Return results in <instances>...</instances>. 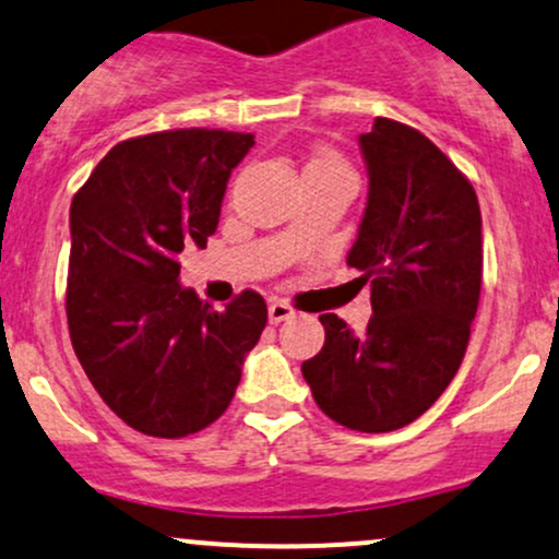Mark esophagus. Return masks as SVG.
Segmentation results:
<instances>
[{"mask_svg":"<svg viewBox=\"0 0 559 559\" xmlns=\"http://www.w3.org/2000/svg\"><path fill=\"white\" fill-rule=\"evenodd\" d=\"M267 316H271V323H284V320L297 316V310L284 299H273L271 305H267Z\"/></svg>","mask_w":559,"mask_h":559,"instance_id":"esophagus-1","label":"esophagus"}]
</instances>
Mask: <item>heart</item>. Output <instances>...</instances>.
Masks as SVG:
<instances>
[{
	"label": "heart",
	"instance_id": "1",
	"mask_svg": "<svg viewBox=\"0 0 559 559\" xmlns=\"http://www.w3.org/2000/svg\"><path fill=\"white\" fill-rule=\"evenodd\" d=\"M331 170H346L342 157L333 155V152H318V155L312 157L305 168V173H331Z\"/></svg>",
	"mask_w": 559,
	"mask_h": 559
}]
</instances>
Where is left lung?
I'll use <instances>...</instances> for the list:
<instances>
[{
    "label": "left lung",
    "instance_id": "left-lung-1",
    "mask_svg": "<svg viewBox=\"0 0 559 559\" xmlns=\"http://www.w3.org/2000/svg\"><path fill=\"white\" fill-rule=\"evenodd\" d=\"M368 204L346 262L370 281L373 316L355 333L320 316L325 344L301 362L318 407L352 431L420 418L463 362L484 275L478 197L431 139L389 118L360 136Z\"/></svg>",
    "mask_w": 559,
    "mask_h": 559
}]
</instances>
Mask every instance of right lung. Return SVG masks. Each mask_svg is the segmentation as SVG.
Listing matches in <instances>:
<instances>
[{
    "label": "right lung",
    "instance_id": "1",
    "mask_svg": "<svg viewBox=\"0 0 559 559\" xmlns=\"http://www.w3.org/2000/svg\"><path fill=\"white\" fill-rule=\"evenodd\" d=\"M252 146V133L217 128L120 141L70 204V342L96 394L146 436L221 418L267 323L252 288L217 312L178 284L183 247H207Z\"/></svg>",
    "mask_w": 559,
    "mask_h": 559
}]
</instances>
